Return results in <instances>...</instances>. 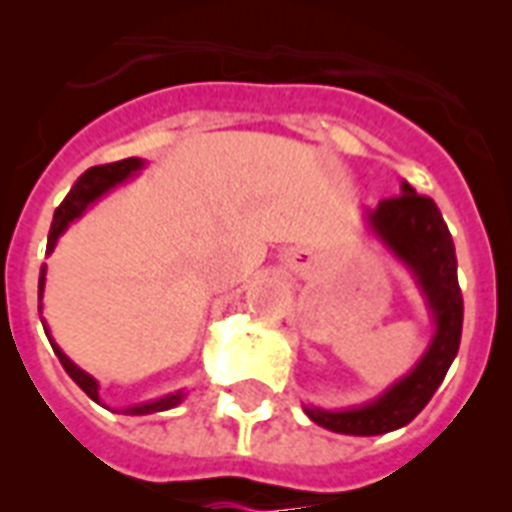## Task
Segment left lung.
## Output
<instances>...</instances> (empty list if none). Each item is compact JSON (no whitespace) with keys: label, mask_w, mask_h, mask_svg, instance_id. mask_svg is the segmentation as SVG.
I'll use <instances>...</instances> for the list:
<instances>
[{"label":"left lung","mask_w":512,"mask_h":512,"mask_svg":"<svg viewBox=\"0 0 512 512\" xmlns=\"http://www.w3.org/2000/svg\"><path fill=\"white\" fill-rule=\"evenodd\" d=\"M366 223L380 241L412 271L436 321V335L414 369L393 382L382 396L350 409L305 406L316 425L345 436H380L409 425L425 409L452 366L462 337V292L452 233L436 201L401 185V196L382 199L366 212Z\"/></svg>","instance_id":"8db88e82"}]
</instances>
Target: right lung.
Instances as JSON below:
<instances>
[{
  "label": "right lung",
  "mask_w": 512,
  "mask_h": 512,
  "mask_svg": "<svg viewBox=\"0 0 512 512\" xmlns=\"http://www.w3.org/2000/svg\"><path fill=\"white\" fill-rule=\"evenodd\" d=\"M143 159H138V156H130V159H122V162H114V164H100V167H90V170L84 172L79 180L74 183V188L68 191V196L63 199V204H60L58 209H55V217H52V225H50V236H47V255H50L52 249H55V244H58L60 233L66 231L68 223H74L76 217L82 215L84 209L90 207L92 201L100 199L103 193L111 191L114 185L124 183L127 177H132L135 172L143 170ZM44 292V265H42V276H39V297H42ZM50 337V335H47ZM52 350H55V356L60 358V364H63V369L68 372V377L79 385V388L87 393V396L92 398V401H98L100 404V396H98V382H95V377H90V374L84 372V369H79V366L71 361V358L63 353V350L52 342ZM183 401V390L180 393H170V396L159 398V401H146V404L140 406H130V409H124V414H154V412H167V409H172V406H177Z\"/></svg>",
  "instance_id": "obj_1"
}]
</instances>
